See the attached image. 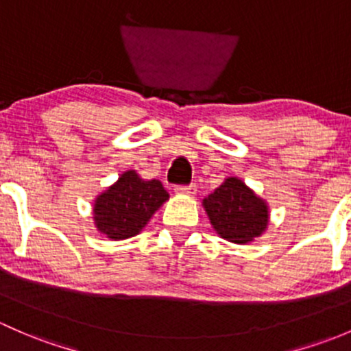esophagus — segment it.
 <instances>
[{
	"instance_id": "34e87169",
	"label": "esophagus",
	"mask_w": 351,
	"mask_h": 351,
	"mask_svg": "<svg viewBox=\"0 0 351 351\" xmlns=\"http://www.w3.org/2000/svg\"><path fill=\"white\" fill-rule=\"evenodd\" d=\"M196 193H197V187L196 186H193V184H191V186H177L176 187V194H184V196H196Z\"/></svg>"
}]
</instances>
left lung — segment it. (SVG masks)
Instances as JSON below:
<instances>
[{"label":"left lung","instance_id":"8db88e82","mask_svg":"<svg viewBox=\"0 0 351 351\" xmlns=\"http://www.w3.org/2000/svg\"><path fill=\"white\" fill-rule=\"evenodd\" d=\"M202 208L216 234L231 243H252L269 228V202L240 177H226L215 193L202 199Z\"/></svg>","mask_w":351,"mask_h":351}]
</instances>
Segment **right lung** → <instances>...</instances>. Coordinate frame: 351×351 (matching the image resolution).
Returning a JSON list of instances; mask_svg holds the SVG:
<instances>
[{
    "label": "right lung",
    "mask_w": 351,
    "mask_h": 351,
    "mask_svg": "<svg viewBox=\"0 0 351 351\" xmlns=\"http://www.w3.org/2000/svg\"><path fill=\"white\" fill-rule=\"evenodd\" d=\"M165 201H169V193L160 180L143 179L135 169H128L96 196L93 202L95 228L114 241L132 238L142 233Z\"/></svg>",
    "instance_id": "obj_1"
}]
</instances>
